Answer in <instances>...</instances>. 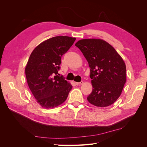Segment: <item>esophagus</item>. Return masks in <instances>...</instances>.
<instances>
[{"mask_svg":"<svg viewBox=\"0 0 147 147\" xmlns=\"http://www.w3.org/2000/svg\"><path fill=\"white\" fill-rule=\"evenodd\" d=\"M75 84H76L77 85H80V84H83V82L82 81V82H75Z\"/></svg>","mask_w":147,"mask_h":147,"instance_id":"34e87169","label":"esophagus"}]
</instances>
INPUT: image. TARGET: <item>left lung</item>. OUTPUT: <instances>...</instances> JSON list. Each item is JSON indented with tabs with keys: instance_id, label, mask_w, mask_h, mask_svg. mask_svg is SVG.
Here are the masks:
<instances>
[{
	"instance_id": "8db88e82",
	"label": "left lung",
	"mask_w": 147,
	"mask_h": 147,
	"mask_svg": "<svg viewBox=\"0 0 147 147\" xmlns=\"http://www.w3.org/2000/svg\"><path fill=\"white\" fill-rule=\"evenodd\" d=\"M75 46L82 52L90 67L92 91L87 99L98 107L113 104L126 82V67L115 49L102 39L78 40Z\"/></svg>"
}]
</instances>
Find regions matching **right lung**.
Masks as SVG:
<instances>
[{"mask_svg": "<svg viewBox=\"0 0 147 147\" xmlns=\"http://www.w3.org/2000/svg\"><path fill=\"white\" fill-rule=\"evenodd\" d=\"M76 40L68 36H56L40 43L31 53L25 74L30 90L42 107L54 108L67 98L72 86L59 77L61 56Z\"/></svg>", "mask_w": 147, "mask_h": 147, "instance_id": "obj_1", "label": "right lung"}]
</instances>
